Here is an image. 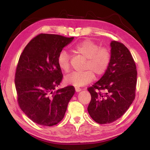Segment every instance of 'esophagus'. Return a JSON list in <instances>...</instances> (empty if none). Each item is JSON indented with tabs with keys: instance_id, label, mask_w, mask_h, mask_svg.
Returning <instances> with one entry per match:
<instances>
[{
	"instance_id": "esophagus-1",
	"label": "esophagus",
	"mask_w": 150,
	"mask_h": 150,
	"mask_svg": "<svg viewBox=\"0 0 150 150\" xmlns=\"http://www.w3.org/2000/svg\"><path fill=\"white\" fill-rule=\"evenodd\" d=\"M81 90H82V89L80 88H79V87H76V88H75V91H76V92H79V91H81Z\"/></svg>"
}]
</instances>
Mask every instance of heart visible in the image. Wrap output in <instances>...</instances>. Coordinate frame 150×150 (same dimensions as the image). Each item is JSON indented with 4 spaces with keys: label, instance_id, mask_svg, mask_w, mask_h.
<instances>
[{
    "label": "heart",
    "instance_id": "heart-1",
    "mask_svg": "<svg viewBox=\"0 0 150 150\" xmlns=\"http://www.w3.org/2000/svg\"><path fill=\"white\" fill-rule=\"evenodd\" d=\"M75 50L81 57L86 59L82 72H73L65 77L66 84L82 86L91 82L97 76L104 74L111 60V53L107 46H100L91 40H85L75 46ZM57 63L62 71L70 70V55L64 50L60 52L57 58Z\"/></svg>",
    "mask_w": 150,
    "mask_h": 150
}]
</instances>
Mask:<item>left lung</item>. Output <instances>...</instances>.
<instances>
[{"mask_svg": "<svg viewBox=\"0 0 150 150\" xmlns=\"http://www.w3.org/2000/svg\"><path fill=\"white\" fill-rule=\"evenodd\" d=\"M111 47V60L107 71L88 88L91 97L88 113L100 124L119 119L135 97L137 71L134 59L122 43L113 40Z\"/></svg>", "mask_w": 150, "mask_h": 150, "instance_id": "left-lung-1", "label": "left lung"}]
</instances>
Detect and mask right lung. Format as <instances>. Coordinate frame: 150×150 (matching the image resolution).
<instances>
[{
	"mask_svg": "<svg viewBox=\"0 0 150 150\" xmlns=\"http://www.w3.org/2000/svg\"><path fill=\"white\" fill-rule=\"evenodd\" d=\"M73 39L40 33L30 40L19 57L15 75L18 103L28 117L40 125L60 122L75 92L73 86L54 91L63 79L58 55Z\"/></svg>",
	"mask_w": 150,
	"mask_h": 150,
	"instance_id": "1",
	"label": "right lung"
}]
</instances>
